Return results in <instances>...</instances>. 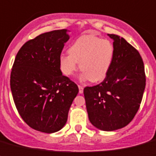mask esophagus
<instances>
[{"label":"esophagus","mask_w":156,"mask_h":156,"mask_svg":"<svg viewBox=\"0 0 156 156\" xmlns=\"http://www.w3.org/2000/svg\"><path fill=\"white\" fill-rule=\"evenodd\" d=\"M78 87H79V93H80V94H82V93L83 92V86H81V85H79V86H78Z\"/></svg>","instance_id":"34e87169"}]
</instances>
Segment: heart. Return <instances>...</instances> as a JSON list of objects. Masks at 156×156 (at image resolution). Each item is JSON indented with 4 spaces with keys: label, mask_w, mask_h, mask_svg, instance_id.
Wrapping results in <instances>:
<instances>
[{
    "label": "heart",
    "mask_w": 156,
    "mask_h": 156,
    "mask_svg": "<svg viewBox=\"0 0 156 156\" xmlns=\"http://www.w3.org/2000/svg\"><path fill=\"white\" fill-rule=\"evenodd\" d=\"M69 54H62L59 65L64 75L70 76L78 69L83 71L82 80L99 82L109 73L114 57V45L110 40L91 34H83L74 41L69 49Z\"/></svg>",
    "instance_id": "heart-1"
}]
</instances>
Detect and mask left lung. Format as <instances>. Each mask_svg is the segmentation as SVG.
<instances>
[{"label":"left lung","mask_w":156,"mask_h":156,"mask_svg":"<svg viewBox=\"0 0 156 156\" xmlns=\"http://www.w3.org/2000/svg\"><path fill=\"white\" fill-rule=\"evenodd\" d=\"M114 40V57L106 77L99 84L83 89L88 118L94 127L114 131L133 119L141 103L146 84L144 66L139 52L125 38Z\"/></svg>","instance_id":"1"}]
</instances>
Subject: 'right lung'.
<instances>
[{
	"label": "right lung",
	"instance_id": "obj_1",
	"mask_svg": "<svg viewBox=\"0 0 156 156\" xmlns=\"http://www.w3.org/2000/svg\"><path fill=\"white\" fill-rule=\"evenodd\" d=\"M66 29L43 33L17 53L10 86L19 114L30 128L52 133L62 129L79 88L62 75L59 58L69 39Z\"/></svg>",
	"mask_w": 156,
	"mask_h": 156
}]
</instances>
